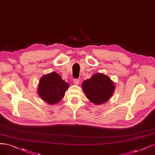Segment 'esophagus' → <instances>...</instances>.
<instances>
[{
	"mask_svg": "<svg viewBox=\"0 0 155 155\" xmlns=\"http://www.w3.org/2000/svg\"><path fill=\"white\" fill-rule=\"evenodd\" d=\"M73 82L75 84H79V79H74Z\"/></svg>",
	"mask_w": 155,
	"mask_h": 155,
	"instance_id": "34e87169",
	"label": "esophagus"
}]
</instances>
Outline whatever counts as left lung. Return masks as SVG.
Returning <instances> with one entry per match:
<instances>
[{"label": "left lung", "mask_w": 155, "mask_h": 155, "mask_svg": "<svg viewBox=\"0 0 155 155\" xmlns=\"http://www.w3.org/2000/svg\"><path fill=\"white\" fill-rule=\"evenodd\" d=\"M82 88L89 100L95 104H104L113 95L115 89L113 82L102 74H94L82 83Z\"/></svg>", "instance_id": "obj_1"}]
</instances>
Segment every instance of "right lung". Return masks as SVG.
<instances>
[{
  "instance_id": "obj_1",
  "label": "right lung",
  "mask_w": 155,
  "mask_h": 155,
  "mask_svg": "<svg viewBox=\"0 0 155 155\" xmlns=\"http://www.w3.org/2000/svg\"><path fill=\"white\" fill-rule=\"evenodd\" d=\"M69 86L60 75L53 72L41 78L38 92L43 101L52 105L62 99Z\"/></svg>"
}]
</instances>
